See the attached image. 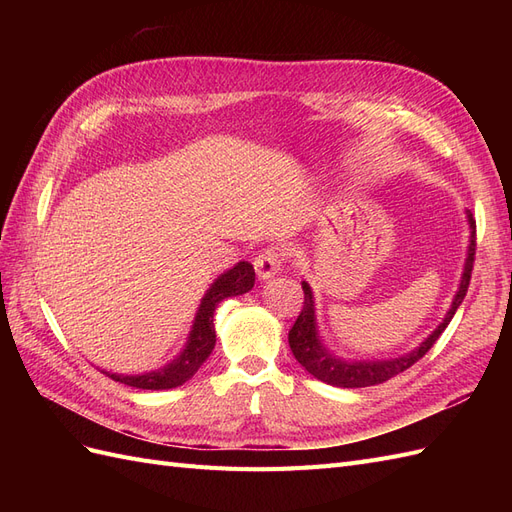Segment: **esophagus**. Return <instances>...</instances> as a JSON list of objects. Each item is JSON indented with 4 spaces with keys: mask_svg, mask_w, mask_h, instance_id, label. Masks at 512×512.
Masks as SVG:
<instances>
[{
    "mask_svg": "<svg viewBox=\"0 0 512 512\" xmlns=\"http://www.w3.org/2000/svg\"><path fill=\"white\" fill-rule=\"evenodd\" d=\"M282 254L275 250V247H267L265 252L258 254L256 260H254V269H256V275L260 282H267L271 280L273 275H277L282 271Z\"/></svg>",
    "mask_w": 512,
    "mask_h": 512,
    "instance_id": "esophagus-1",
    "label": "esophagus"
}]
</instances>
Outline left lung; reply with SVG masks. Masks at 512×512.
<instances>
[{
  "label": "left lung",
  "mask_w": 512,
  "mask_h": 512,
  "mask_svg": "<svg viewBox=\"0 0 512 512\" xmlns=\"http://www.w3.org/2000/svg\"><path fill=\"white\" fill-rule=\"evenodd\" d=\"M466 218L470 224V241H468V254L466 262H463V273L457 286V292L453 297L451 307L444 314L442 322L433 329L421 344H418L414 350L391 356V359H361V361H346L342 356L333 354L327 346H324L322 337L318 333V322H316V301H314V292L312 286L307 282H301L303 292H305V301L303 309L297 318V322L292 324V329L288 333V344L307 374H312L320 382H327L331 386H339V389H361V386H374L382 384L386 380H391L393 376L406 371L412 367L418 359H423L425 352L438 342V337L444 333L448 327V322L453 320L457 307L461 305L463 297H466L468 286H470V275H472V265H474V250H476V222L472 218V213L466 211Z\"/></svg>",
  "instance_id": "1"
}]
</instances>
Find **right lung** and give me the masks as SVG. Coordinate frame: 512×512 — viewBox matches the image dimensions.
I'll use <instances>...</instances> for the list:
<instances>
[{"label": "right lung", "instance_id": "add662e5", "mask_svg": "<svg viewBox=\"0 0 512 512\" xmlns=\"http://www.w3.org/2000/svg\"><path fill=\"white\" fill-rule=\"evenodd\" d=\"M256 273L250 262H237L235 267L218 275L209 290L200 299V305L196 309V316L192 322V329L188 339H185L183 350L175 356L173 361L166 363L164 367L145 371V374H115V371L102 369L108 378L115 382L134 386V389L145 391H166L177 389L183 382H188L196 371L200 369L215 346V327H213V312L218 303H222L228 297H239V294L250 292L254 288Z\"/></svg>", "mask_w": 512, "mask_h": 512}]
</instances>
